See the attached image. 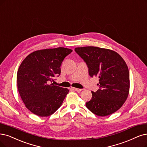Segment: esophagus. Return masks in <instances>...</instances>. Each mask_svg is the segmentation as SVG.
I'll return each instance as SVG.
<instances>
[{
	"instance_id": "esophagus-1",
	"label": "esophagus",
	"mask_w": 147,
	"mask_h": 147,
	"mask_svg": "<svg viewBox=\"0 0 147 147\" xmlns=\"http://www.w3.org/2000/svg\"><path fill=\"white\" fill-rule=\"evenodd\" d=\"M72 90H74V91H81L82 90V89H79V88H71Z\"/></svg>"
}]
</instances>
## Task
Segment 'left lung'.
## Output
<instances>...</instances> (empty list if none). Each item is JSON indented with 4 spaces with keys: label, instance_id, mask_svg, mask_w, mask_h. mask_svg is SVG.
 I'll list each match as a JSON object with an SVG mask.
<instances>
[{
    "label": "left lung",
    "instance_id": "left-lung-1",
    "mask_svg": "<svg viewBox=\"0 0 147 147\" xmlns=\"http://www.w3.org/2000/svg\"><path fill=\"white\" fill-rule=\"evenodd\" d=\"M74 50L87 65L90 76L99 78V88L91 92L86 108L99 116L117 111L127 100L129 90V71L123 58L113 50L96 47Z\"/></svg>",
    "mask_w": 147,
    "mask_h": 147
}]
</instances>
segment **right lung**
<instances>
[{"label":"right lung","instance_id":"obj_1","mask_svg":"<svg viewBox=\"0 0 147 147\" xmlns=\"http://www.w3.org/2000/svg\"><path fill=\"white\" fill-rule=\"evenodd\" d=\"M73 51L59 47L34 51L21 63L18 71L17 85L26 107L40 117H47L62 104L69 90L52 82L61 74L65 57Z\"/></svg>","mask_w":147,"mask_h":147}]
</instances>
